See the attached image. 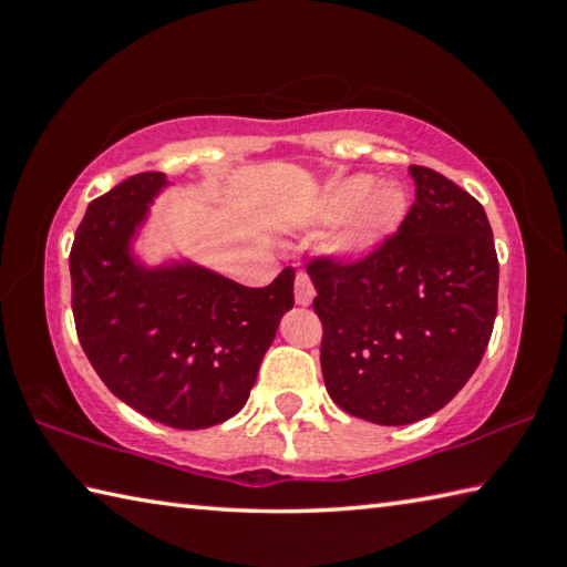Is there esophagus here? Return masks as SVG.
Segmentation results:
<instances>
[{
    "label": "esophagus",
    "mask_w": 567,
    "mask_h": 567,
    "mask_svg": "<svg viewBox=\"0 0 567 567\" xmlns=\"http://www.w3.org/2000/svg\"><path fill=\"white\" fill-rule=\"evenodd\" d=\"M315 297V285L307 272H297L295 277V300L297 305H310Z\"/></svg>",
    "instance_id": "obj_1"
}]
</instances>
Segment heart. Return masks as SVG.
Wrapping results in <instances>:
<instances>
[{"instance_id":"obj_1","label":"heart","mask_w":567,"mask_h":567,"mask_svg":"<svg viewBox=\"0 0 567 567\" xmlns=\"http://www.w3.org/2000/svg\"><path fill=\"white\" fill-rule=\"evenodd\" d=\"M408 209V195L398 182H382L375 187L370 175H352L332 187L324 199L322 217L342 223L338 249L342 255H364L395 229Z\"/></svg>"}]
</instances>
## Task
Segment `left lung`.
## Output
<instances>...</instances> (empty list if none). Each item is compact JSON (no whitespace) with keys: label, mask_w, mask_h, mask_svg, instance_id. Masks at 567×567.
I'll return each instance as SVG.
<instances>
[{"label":"left lung","mask_w":567,"mask_h":567,"mask_svg":"<svg viewBox=\"0 0 567 567\" xmlns=\"http://www.w3.org/2000/svg\"><path fill=\"white\" fill-rule=\"evenodd\" d=\"M415 203L360 257L307 265L334 405L378 425L445 408L483 360L497 315L495 239L483 205L440 172L410 165Z\"/></svg>","instance_id":"8db88e82"}]
</instances>
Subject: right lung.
<instances>
[{
	"mask_svg": "<svg viewBox=\"0 0 567 567\" xmlns=\"http://www.w3.org/2000/svg\"><path fill=\"white\" fill-rule=\"evenodd\" d=\"M165 185L142 172L90 203L70 252L74 328L112 395L162 425L203 430L243 410L295 305V270L245 287L195 265H137L130 239Z\"/></svg>",
	"mask_w": 567,
	"mask_h": 567,
	"instance_id": "1",
	"label": "right lung"
}]
</instances>
